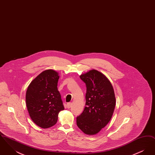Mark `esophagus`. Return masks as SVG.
<instances>
[{"label":"esophagus","mask_w":155,"mask_h":155,"mask_svg":"<svg viewBox=\"0 0 155 155\" xmlns=\"http://www.w3.org/2000/svg\"><path fill=\"white\" fill-rule=\"evenodd\" d=\"M71 103H67V108L68 109H70L71 107Z\"/></svg>","instance_id":"1"}]
</instances>
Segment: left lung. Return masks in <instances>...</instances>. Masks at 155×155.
Returning <instances> with one entry per match:
<instances>
[{"label": "left lung", "instance_id": "obj_1", "mask_svg": "<svg viewBox=\"0 0 155 155\" xmlns=\"http://www.w3.org/2000/svg\"><path fill=\"white\" fill-rule=\"evenodd\" d=\"M87 87L85 107L77 117V125L87 135H95L107 125L116 106L114 89L110 81L101 72L91 70L80 76Z\"/></svg>", "mask_w": 155, "mask_h": 155}]
</instances>
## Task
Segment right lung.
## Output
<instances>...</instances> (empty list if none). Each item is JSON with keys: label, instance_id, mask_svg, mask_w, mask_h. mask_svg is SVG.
Returning <instances> with one entry per match:
<instances>
[{"label": "right lung", "instance_id": "obj_1", "mask_svg": "<svg viewBox=\"0 0 155 155\" xmlns=\"http://www.w3.org/2000/svg\"><path fill=\"white\" fill-rule=\"evenodd\" d=\"M59 74L46 70L31 81L26 92V104L30 117L38 126L48 128L56 124L58 114L64 109L58 90Z\"/></svg>", "mask_w": 155, "mask_h": 155}]
</instances>
